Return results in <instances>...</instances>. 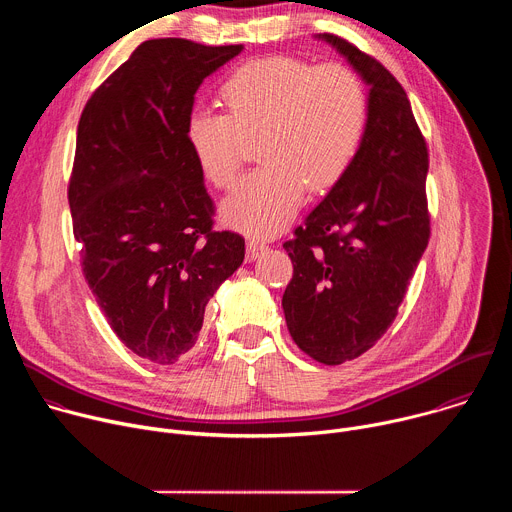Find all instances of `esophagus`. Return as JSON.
I'll return each instance as SVG.
<instances>
[{
	"label": "esophagus",
	"mask_w": 512,
	"mask_h": 512,
	"mask_svg": "<svg viewBox=\"0 0 512 512\" xmlns=\"http://www.w3.org/2000/svg\"><path fill=\"white\" fill-rule=\"evenodd\" d=\"M265 249H267V245H265V243H261V241H255V239L247 241V261L257 259Z\"/></svg>",
	"instance_id": "esophagus-1"
}]
</instances>
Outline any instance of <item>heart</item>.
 <instances>
[{
	"label": "heart",
	"instance_id": "heart-1",
	"mask_svg": "<svg viewBox=\"0 0 512 512\" xmlns=\"http://www.w3.org/2000/svg\"><path fill=\"white\" fill-rule=\"evenodd\" d=\"M227 113L196 107L186 139L202 176L229 188L259 139L263 166L223 202L225 221L269 237L300 208L306 188L322 194L352 166L367 131L369 99L348 66L271 56L243 64L221 91Z\"/></svg>",
	"mask_w": 512,
	"mask_h": 512
}]
</instances>
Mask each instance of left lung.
I'll use <instances>...</instances> for the list:
<instances>
[{"mask_svg": "<svg viewBox=\"0 0 512 512\" xmlns=\"http://www.w3.org/2000/svg\"><path fill=\"white\" fill-rule=\"evenodd\" d=\"M367 83L360 150L283 247L294 277L281 300L294 342L322 364L367 352L393 324L429 241L427 143L407 93L367 52L320 34Z\"/></svg>", "mask_w": 512, "mask_h": 512, "instance_id": "left-lung-1", "label": "left lung"}]
</instances>
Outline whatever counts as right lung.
Masks as SVG:
<instances>
[{"label":"right lung","instance_id":"add662e5","mask_svg":"<svg viewBox=\"0 0 512 512\" xmlns=\"http://www.w3.org/2000/svg\"><path fill=\"white\" fill-rule=\"evenodd\" d=\"M241 50L145 40L79 121L68 204L83 273L117 338L156 364L188 354L208 300L245 259L241 235L212 229L186 139L198 87Z\"/></svg>","mask_w":512,"mask_h":512}]
</instances>
